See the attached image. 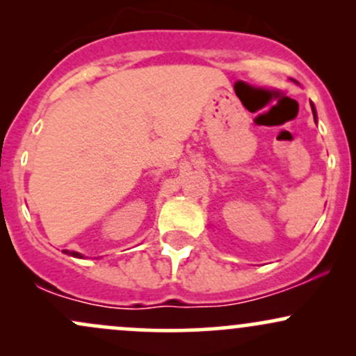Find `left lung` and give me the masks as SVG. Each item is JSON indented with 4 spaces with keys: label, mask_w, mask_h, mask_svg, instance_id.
<instances>
[{
    "label": "left lung",
    "mask_w": 356,
    "mask_h": 356,
    "mask_svg": "<svg viewBox=\"0 0 356 356\" xmlns=\"http://www.w3.org/2000/svg\"><path fill=\"white\" fill-rule=\"evenodd\" d=\"M312 110H313V117H314V122H316V118H318V117H316V108H314V105H313V104H312Z\"/></svg>",
    "instance_id": "obj_1"
}]
</instances>
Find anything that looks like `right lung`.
Instances as JSON below:
<instances>
[{"instance_id": "add662e5", "label": "right lung", "mask_w": 356, "mask_h": 356, "mask_svg": "<svg viewBox=\"0 0 356 356\" xmlns=\"http://www.w3.org/2000/svg\"><path fill=\"white\" fill-rule=\"evenodd\" d=\"M65 254H68V256H73V257H80V259H83V254H80V252H76V251H68V249H65Z\"/></svg>"}]
</instances>
